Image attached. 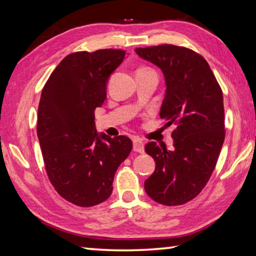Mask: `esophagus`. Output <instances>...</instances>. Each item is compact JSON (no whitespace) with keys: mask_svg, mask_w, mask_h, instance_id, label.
<instances>
[{"mask_svg":"<svg viewBox=\"0 0 256 256\" xmlns=\"http://www.w3.org/2000/svg\"><path fill=\"white\" fill-rule=\"evenodd\" d=\"M133 150L136 152L144 154V144L138 138H134L133 140Z\"/></svg>","mask_w":256,"mask_h":256,"instance_id":"34e87169","label":"esophagus"}]
</instances>
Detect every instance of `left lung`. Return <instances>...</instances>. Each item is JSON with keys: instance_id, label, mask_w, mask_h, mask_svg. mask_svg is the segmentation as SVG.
Returning a JSON list of instances; mask_svg holds the SVG:
<instances>
[{"instance_id": "left-lung-1", "label": "left lung", "mask_w": 256, "mask_h": 256, "mask_svg": "<svg viewBox=\"0 0 256 256\" xmlns=\"http://www.w3.org/2000/svg\"><path fill=\"white\" fill-rule=\"evenodd\" d=\"M162 70L166 92L160 118L174 125V149L149 142L146 152L156 162L144 190L156 202L180 206L196 198L214 172L224 140V98L206 60L175 45L136 48Z\"/></svg>"}]
</instances>
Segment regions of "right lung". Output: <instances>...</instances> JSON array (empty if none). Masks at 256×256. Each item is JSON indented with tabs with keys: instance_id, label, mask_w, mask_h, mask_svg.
<instances>
[{
	"instance_id": "add662e5",
	"label": "right lung",
	"mask_w": 256,
	"mask_h": 256,
	"mask_svg": "<svg viewBox=\"0 0 256 256\" xmlns=\"http://www.w3.org/2000/svg\"><path fill=\"white\" fill-rule=\"evenodd\" d=\"M126 56L122 50L76 52L64 58L42 92L37 136L50 183L79 206L106 201L120 164L132 150L128 136L98 133L94 110L107 82Z\"/></svg>"
}]
</instances>
